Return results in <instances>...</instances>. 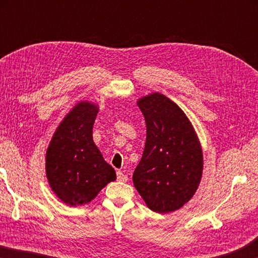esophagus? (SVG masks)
Returning <instances> with one entry per match:
<instances>
[{"label": "esophagus", "instance_id": "obj_1", "mask_svg": "<svg viewBox=\"0 0 258 258\" xmlns=\"http://www.w3.org/2000/svg\"><path fill=\"white\" fill-rule=\"evenodd\" d=\"M117 180L120 182H126L128 180V177H127V175H125V174L121 171H118L117 172Z\"/></svg>", "mask_w": 258, "mask_h": 258}]
</instances>
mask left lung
Wrapping results in <instances>:
<instances>
[{"label": "left lung", "mask_w": 258, "mask_h": 258, "mask_svg": "<svg viewBox=\"0 0 258 258\" xmlns=\"http://www.w3.org/2000/svg\"><path fill=\"white\" fill-rule=\"evenodd\" d=\"M147 125L142 158L133 173L135 189L151 211L180 209L194 197L204 169L198 135L184 111L159 92L138 101Z\"/></svg>", "instance_id": "8db88e82"}]
</instances>
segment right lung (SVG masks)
<instances>
[{
    "mask_svg": "<svg viewBox=\"0 0 258 258\" xmlns=\"http://www.w3.org/2000/svg\"><path fill=\"white\" fill-rule=\"evenodd\" d=\"M99 104L80 101L56 127L45 154L51 190L68 206H82L97 197L116 173L93 141Z\"/></svg>",
    "mask_w": 258,
    "mask_h": 258,
    "instance_id": "add662e5",
    "label": "right lung"
}]
</instances>
